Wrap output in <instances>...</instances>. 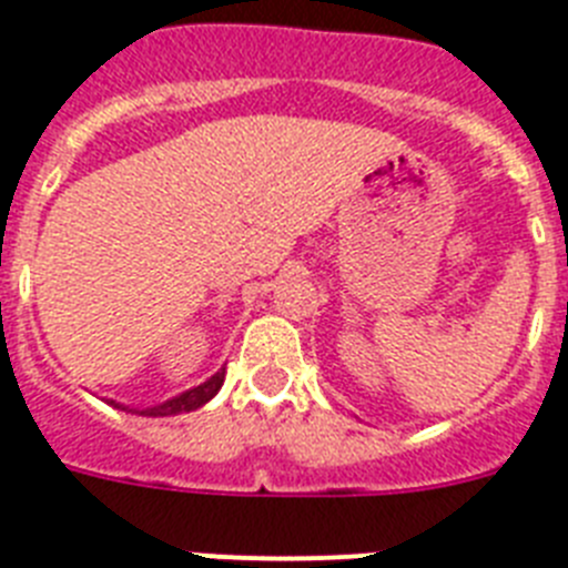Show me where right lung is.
<instances>
[{
	"label": "right lung",
	"instance_id": "add662e5",
	"mask_svg": "<svg viewBox=\"0 0 568 568\" xmlns=\"http://www.w3.org/2000/svg\"><path fill=\"white\" fill-rule=\"evenodd\" d=\"M223 379H226V368H220L217 374H211V377L205 379V383H200V386L189 388V392H182V395L171 397V400H165V403L148 406V409H130V406H124V403H115V400H110V403L115 406V409L135 412V415H144V418H171V415H182V412H194V409H200V406H205L211 397L217 395L220 386H223Z\"/></svg>",
	"mask_w": 568,
	"mask_h": 568
}]
</instances>
